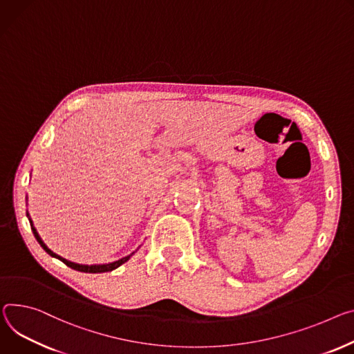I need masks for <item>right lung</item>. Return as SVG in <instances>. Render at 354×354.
<instances>
[{
	"mask_svg": "<svg viewBox=\"0 0 354 354\" xmlns=\"http://www.w3.org/2000/svg\"><path fill=\"white\" fill-rule=\"evenodd\" d=\"M26 216L29 217V214L26 213ZM29 223H30V229H32V233H34V236H35V239H37V241L41 244V247L50 255V257H55V259H57V260H60L63 264H66L68 267H71V268H73V270H76V271H80V272H90V274H99V272H109V271H113V270H115V268H118L121 264H124V263H127L128 260L131 259V255L137 251H134V252H131L130 255H127V257H124V259H120V260H117V261H114V263H110V264H94V266H83V264H76V263H72V261H68V260H65V259H62L60 255H57V254H55L52 250H49L48 247H46V244L42 241V239L39 237V234H38V232H37V229L34 227V224H32V220L29 218Z\"/></svg>",
	"mask_w": 354,
	"mask_h": 354,
	"instance_id": "obj_1",
	"label": "right lung"
}]
</instances>
